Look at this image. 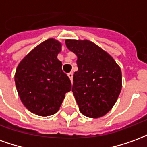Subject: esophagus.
Here are the masks:
<instances>
[{
	"label": "esophagus",
	"instance_id": "34e87169",
	"mask_svg": "<svg viewBox=\"0 0 147 147\" xmlns=\"http://www.w3.org/2000/svg\"><path fill=\"white\" fill-rule=\"evenodd\" d=\"M67 76H68L69 79H70V80L71 81V83H72V81H73V74H72V72H70V73H68V74H67Z\"/></svg>",
	"mask_w": 147,
	"mask_h": 147
}]
</instances>
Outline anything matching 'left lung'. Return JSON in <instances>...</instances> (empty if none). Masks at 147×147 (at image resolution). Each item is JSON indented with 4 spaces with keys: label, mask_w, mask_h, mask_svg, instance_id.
Listing matches in <instances>:
<instances>
[{
    "label": "left lung",
    "mask_w": 147,
    "mask_h": 147,
    "mask_svg": "<svg viewBox=\"0 0 147 147\" xmlns=\"http://www.w3.org/2000/svg\"><path fill=\"white\" fill-rule=\"evenodd\" d=\"M65 43L77 56L72 92L80 111L90 118L103 117L113 107L121 91L120 66L107 52L89 40L67 39Z\"/></svg>",
    "instance_id": "left-lung-1"
}]
</instances>
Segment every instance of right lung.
<instances>
[{"instance_id": "1", "label": "right lung", "mask_w": 147, "mask_h": 147, "mask_svg": "<svg viewBox=\"0 0 147 147\" xmlns=\"http://www.w3.org/2000/svg\"><path fill=\"white\" fill-rule=\"evenodd\" d=\"M61 43L49 38L34 48L20 61L15 74L18 94L24 106L41 117L55 114L71 83L57 59Z\"/></svg>"}]
</instances>
